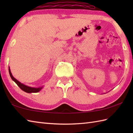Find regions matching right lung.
Segmentation results:
<instances>
[{
    "label": "right lung",
    "instance_id": "add662e5",
    "mask_svg": "<svg viewBox=\"0 0 133 133\" xmlns=\"http://www.w3.org/2000/svg\"><path fill=\"white\" fill-rule=\"evenodd\" d=\"M8 70H9V74L11 79H12L13 81L15 82L17 84V85H18L20 88L23 90V91L26 92L27 93H35V92H38L39 91H40L42 90V89L43 88V86L39 87H30V86L25 85V84L20 82L19 81L13 77L12 74H11V72L10 67H8Z\"/></svg>",
    "mask_w": 133,
    "mask_h": 133
}]
</instances>
